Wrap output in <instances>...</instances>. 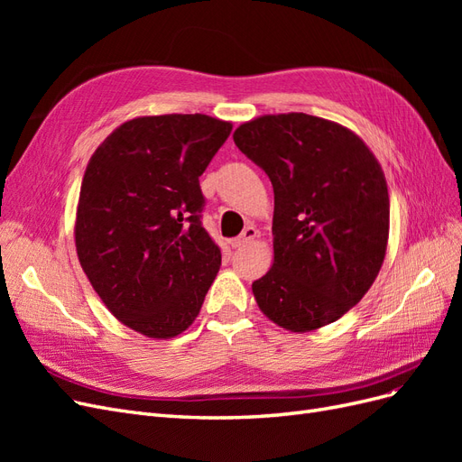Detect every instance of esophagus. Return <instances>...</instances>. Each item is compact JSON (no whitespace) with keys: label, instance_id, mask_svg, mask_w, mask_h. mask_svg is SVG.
Wrapping results in <instances>:
<instances>
[{"label":"esophagus","instance_id":"34e87169","mask_svg":"<svg viewBox=\"0 0 462 462\" xmlns=\"http://www.w3.org/2000/svg\"><path fill=\"white\" fill-rule=\"evenodd\" d=\"M256 236H258V229L253 227V226H248V227H245V231L241 233V236H236V239L231 241V246H233V248H243V246L253 243V241L256 239Z\"/></svg>","mask_w":462,"mask_h":462}]
</instances>
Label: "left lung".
Returning a JSON list of instances; mask_svg holds the SVG:
<instances>
[{"label":"left lung","mask_w":462,"mask_h":462,"mask_svg":"<svg viewBox=\"0 0 462 462\" xmlns=\"http://www.w3.org/2000/svg\"><path fill=\"white\" fill-rule=\"evenodd\" d=\"M233 141L273 185V263L253 283L258 309L295 333L339 319L385 258L389 192L380 162L351 129L295 111L250 119Z\"/></svg>","instance_id":"8db88e82"}]
</instances>
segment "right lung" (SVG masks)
<instances>
[{
  "mask_svg": "<svg viewBox=\"0 0 462 462\" xmlns=\"http://www.w3.org/2000/svg\"><path fill=\"white\" fill-rule=\"evenodd\" d=\"M231 129L202 114L134 117L87 165L79 262L106 309L150 339L183 333L219 272L221 253L200 223L199 177Z\"/></svg>",
  "mask_w": 462,
  "mask_h": 462,
  "instance_id": "1",
  "label": "right lung"
}]
</instances>
